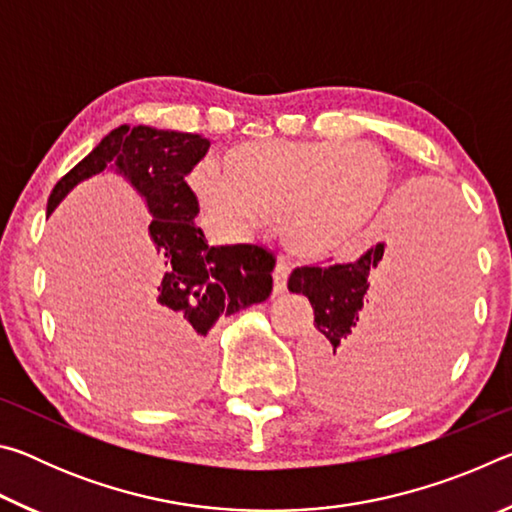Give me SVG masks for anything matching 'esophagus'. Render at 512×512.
I'll return each instance as SVG.
<instances>
[{
  "mask_svg": "<svg viewBox=\"0 0 512 512\" xmlns=\"http://www.w3.org/2000/svg\"><path fill=\"white\" fill-rule=\"evenodd\" d=\"M289 275H291V268H289V264L280 262V264L275 266V271H273V291H275V293L287 291Z\"/></svg>",
  "mask_w": 512,
  "mask_h": 512,
  "instance_id": "34e87169",
  "label": "esophagus"
}]
</instances>
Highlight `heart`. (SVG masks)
<instances>
[{"instance_id":"obj_1","label":"heart","mask_w":512,"mask_h":512,"mask_svg":"<svg viewBox=\"0 0 512 512\" xmlns=\"http://www.w3.org/2000/svg\"><path fill=\"white\" fill-rule=\"evenodd\" d=\"M391 180V160L375 144L268 140L232 146L223 171L196 164L189 185L219 223L241 228L262 212L293 253L323 259L372 219Z\"/></svg>"}]
</instances>
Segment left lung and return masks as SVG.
Masks as SVG:
<instances>
[{
  "label": "left lung",
  "instance_id": "1",
  "mask_svg": "<svg viewBox=\"0 0 512 512\" xmlns=\"http://www.w3.org/2000/svg\"><path fill=\"white\" fill-rule=\"evenodd\" d=\"M393 248L375 244L352 262L298 266L289 291L314 307L302 350L309 395L329 409L393 404L447 359L467 291L463 223L447 212H406ZM376 291L362 309L367 291Z\"/></svg>",
  "mask_w": 512,
  "mask_h": 512
}]
</instances>
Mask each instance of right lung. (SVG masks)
Wrapping results in <instances>:
<instances>
[{
	"instance_id": "right-lung-1",
	"label": "right lung",
	"mask_w": 512,
	"mask_h": 512,
	"mask_svg": "<svg viewBox=\"0 0 512 512\" xmlns=\"http://www.w3.org/2000/svg\"><path fill=\"white\" fill-rule=\"evenodd\" d=\"M207 149L210 140L196 133L119 126L58 180L47 203L51 214L76 183L110 164L146 198L153 214L149 235L164 273L137 311V332L167 363L183 395L201 393L207 384L210 350L205 339L216 320L266 300L273 289L271 250L259 244L207 246L194 223L201 207L185 178Z\"/></svg>"
}]
</instances>
